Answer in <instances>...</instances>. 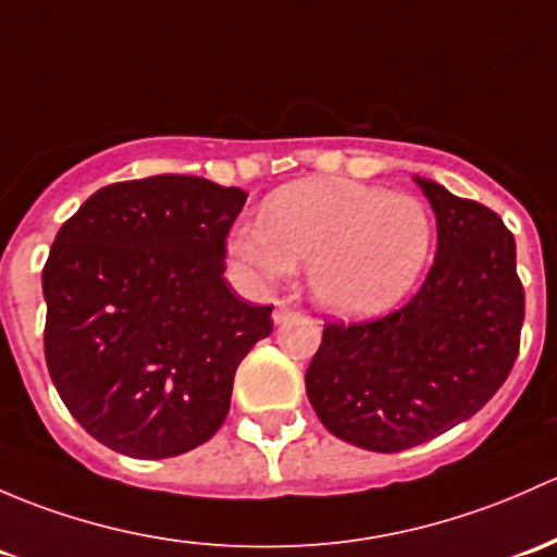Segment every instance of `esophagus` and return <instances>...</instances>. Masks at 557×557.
Listing matches in <instances>:
<instances>
[{
	"label": "esophagus",
	"mask_w": 557,
	"mask_h": 557,
	"mask_svg": "<svg viewBox=\"0 0 557 557\" xmlns=\"http://www.w3.org/2000/svg\"><path fill=\"white\" fill-rule=\"evenodd\" d=\"M290 314H294V309H290L288 304H283V301H277V304H274V312H272V320H274V325L285 323V320H288Z\"/></svg>",
	"instance_id": "esophagus-1"
}]
</instances>
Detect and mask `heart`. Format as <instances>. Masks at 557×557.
<instances>
[{"mask_svg": "<svg viewBox=\"0 0 557 557\" xmlns=\"http://www.w3.org/2000/svg\"><path fill=\"white\" fill-rule=\"evenodd\" d=\"M435 221L419 197L360 181H301L232 232L237 261L283 283L309 263V288L327 314L373 318L417 288L432 256Z\"/></svg>", "mask_w": 557, "mask_h": 557, "instance_id": "heart-1", "label": "heart"}]
</instances>
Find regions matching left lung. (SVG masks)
<instances>
[{
	"label": "left lung",
	"mask_w": 557,
	"mask_h": 557,
	"mask_svg": "<svg viewBox=\"0 0 557 557\" xmlns=\"http://www.w3.org/2000/svg\"><path fill=\"white\" fill-rule=\"evenodd\" d=\"M437 253L419 294L373 323H327L307 368L323 426L357 448L395 454L475 417L510 376L525 298L515 237L485 205L419 178Z\"/></svg>",
	"instance_id": "obj_1"
}]
</instances>
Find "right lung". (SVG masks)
I'll use <instances>...</instances> for the list:
<instances>
[{"mask_svg": "<svg viewBox=\"0 0 557 557\" xmlns=\"http://www.w3.org/2000/svg\"><path fill=\"white\" fill-rule=\"evenodd\" d=\"M245 200L197 175H151L98 189L55 234L42 272L47 371L111 450L168 459L224 424L237 366L272 333V307L224 280Z\"/></svg>", "mask_w": 557, "mask_h": 557, "instance_id": "right-lung-1", "label": "right lung"}]
</instances>
